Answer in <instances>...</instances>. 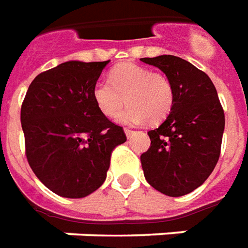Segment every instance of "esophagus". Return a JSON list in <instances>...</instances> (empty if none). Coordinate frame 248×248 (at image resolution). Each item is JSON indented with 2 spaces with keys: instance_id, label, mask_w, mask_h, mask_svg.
I'll list each match as a JSON object with an SVG mask.
<instances>
[{
  "instance_id": "34e87169",
  "label": "esophagus",
  "mask_w": 248,
  "mask_h": 248,
  "mask_svg": "<svg viewBox=\"0 0 248 248\" xmlns=\"http://www.w3.org/2000/svg\"><path fill=\"white\" fill-rule=\"evenodd\" d=\"M124 133H126V136H127V138L133 137V136L136 134V131L130 130V129H124Z\"/></svg>"
}]
</instances>
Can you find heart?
Here are the masks:
<instances>
[{
	"mask_svg": "<svg viewBox=\"0 0 248 248\" xmlns=\"http://www.w3.org/2000/svg\"><path fill=\"white\" fill-rule=\"evenodd\" d=\"M92 97L104 117H117L126 99L129 106L119 114V122L136 124L146 119L156 124L170 115L175 93L172 82L166 75L126 62L112 69L110 81L95 82Z\"/></svg>",
	"mask_w": 248,
	"mask_h": 248,
	"instance_id": "heart-1",
	"label": "heart"
}]
</instances>
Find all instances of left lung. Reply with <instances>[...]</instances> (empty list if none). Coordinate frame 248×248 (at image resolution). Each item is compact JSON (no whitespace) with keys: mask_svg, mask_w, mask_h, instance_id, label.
Instances as JSON below:
<instances>
[{"mask_svg":"<svg viewBox=\"0 0 248 248\" xmlns=\"http://www.w3.org/2000/svg\"><path fill=\"white\" fill-rule=\"evenodd\" d=\"M171 80L173 107L157 129L148 131L149 149L141 155L148 183L170 197L200 187L215 170L225 117L217 91L206 73L175 55L141 58Z\"/></svg>","mask_w":248,"mask_h":248,"instance_id":"left-lung-1","label":"left lung"}]
</instances>
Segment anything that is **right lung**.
Wrapping results in <instances>:
<instances>
[{"mask_svg": "<svg viewBox=\"0 0 248 248\" xmlns=\"http://www.w3.org/2000/svg\"><path fill=\"white\" fill-rule=\"evenodd\" d=\"M110 61H69L38 75L21 104L25 156L48 190L84 198L100 187L124 127L97 110L92 88Z\"/></svg>", "mask_w": 248, "mask_h": 248, "instance_id": "add662e5", "label": "right lung"}]
</instances>
